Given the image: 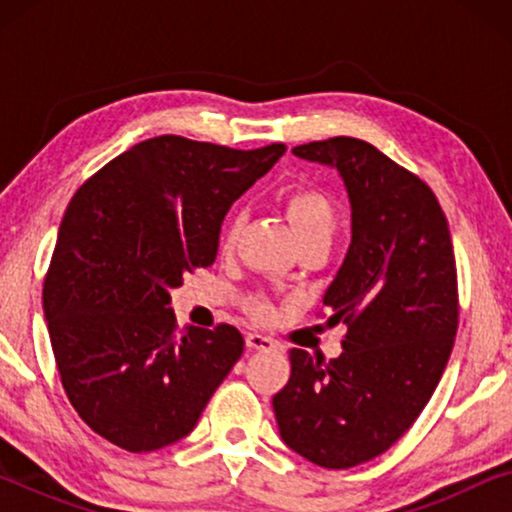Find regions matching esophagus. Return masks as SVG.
Listing matches in <instances>:
<instances>
[{
  "label": "esophagus",
  "mask_w": 512,
  "mask_h": 512,
  "mask_svg": "<svg viewBox=\"0 0 512 512\" xmlns=\"http://www.w3.org/2000/svg\"><path fill=\"white\" fill-rule=\"evenodd\" d=\"M244 340H247L249 349H263L265 352V349L275 347V342H272L270 338H265V335H261V333H247V338Z\"/></svg>",
  "instance_id": "1"
}]
</instances>
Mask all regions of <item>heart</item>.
Returning <instances> with one entry per match:
<instances>
[{"instance_id": "b5f03b06", "label": "heart", "mask_w": 512, "mask_h": 512, "mask_svg": "<svg viewBox=\"0 0 512 512\" xmlns=\"http://www.w3.org/2000/svg\"><path fill=\"white\" fill-rule=\"evenodd\" d=\"M282 207L298 244L331 242L335 228H338V207L326 191L307 184L293 186L282 195ZM237 230H240V219H230L221 237V247L226 251L233 249ZM251 312L265 319L272 314V307L265 298H256L251 300Z\"/></svg>"}]
</instances>
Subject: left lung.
<instances>
[{
	"instance_id": "1",
	"label": "left lung",
	"mask_w": 512,
	"mask_h": 512,
	"mask_svg": "<svg viewBox=\"0 0 512 512\" xmlns=\"http://www.w3.org/2000/svg\"><path fill=\"white\" fill-rule=\"evenodd\" d=\"M298 158L331 165L352 205V244L326 289L328 324H345L338 359L291 349L272 396L279 436L324 468L387 452L436 391L459 324L457 265L436 195L373 144L331 137Z\"/></svg>"
}]
</instances>
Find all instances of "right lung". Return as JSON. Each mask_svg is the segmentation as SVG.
<instances>
[{"label": "right lung", "instance_id": "right-lung-1", "mask_svg": "<svg viewBox=\"0 0 512 512\" xmlns=\"http://www.w3.org/2000/svg\"><path fill=\"white\" fill-rule=\"evenodd\" d=\"M284 151L163 135L74 193L44 279V314L69 403L109 443L153 452L188 436L242 356L230 324L179 333L170 291L214 263L223 216Z\"/></svg>", "mask_w": 512, "mask_h": 512}]
</instances>
